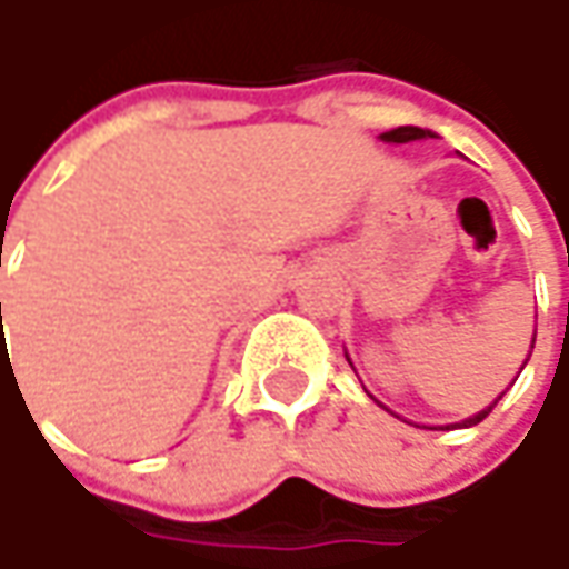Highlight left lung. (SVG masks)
<instances>
[{
	"mask_svg": "<svg viewBox=\"0 0 569 569\" xmlns=\"http://www.w3.org/2000/svg\"><path fill=\"white\" fill-rule=\"evenodd\" d=\"M425 136H430L427 129H418V126H399V129H392V132H382V142H396V144H402V142H415V139H425ZM532 345H536V339H532ZM500 402V399H497ZM493 402V405H497ZM493 405H488L485 411H478L475 418H469V421H462L466 427L471 425H478V421H485L488 415L493 411Z\"/></svg>",
	"mask_w": 569,
	"mask_h": 569,
	"instance_id": "8db88e82",
	"label": "left lung"
}]
</instances>
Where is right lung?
Wrapping results in <instances>:
<instances>
[{
    "instance_id": "obj_1",
    "label": "right lung",
    "mask_w": 569,
    "mask_h": 569,
    "mask_svg": "<svg viewBox=\"0 0 569 569\" xmlns=\"http://www.w3.org/2000/svg\"><path fill=\"white\" fill-rule=\"evenodd\" d=\"M0 317H2V303H0Z\"/></svg>"
}]
</instances>
